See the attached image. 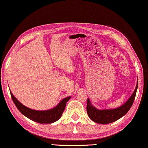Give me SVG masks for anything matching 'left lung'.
<instances>
[{
    "instance_id": "obj_1",
    "label": "left lung",
    "mask_w": 148,
    "mask_h": 148,
    "mask_svg": "<svg viewBox=\"0 0 148 148\" xmlns=\"http://www.w3.org/2000/svg\"><path fill=\"white\" fill-rule=\"evenodd\" d=\"M138 85V81L134 92L130 98L123 105L115 109H111V110H108H108H98V109L91 105V104L90 103V100L88 99L87 104V112L88 117L92 121L97 122V123L106 124L116 121V120L120 119V118L124 116L128 112L130 109L132 107V106L136 97Z\"/></svg>"
}]
</instances>
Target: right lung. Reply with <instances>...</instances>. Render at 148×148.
<instances>
[{
  "label": "right lung",
  "mask_w": 148,
  "mask_h": 148,
  "mask_svg": "<svg viewBox=\"0 0 148 148\" xmlns=\"http://www.w3.org/2000/svg\"><path fill=\"white\" fill-rule=\"evenodd\" d=\"M10 92L14 103L20 112L29 119L40 124H51L60 119L65 110L66 103L71 98V97L65 98L56 107L51 110L38 111L27 108L16 99L10 90Z\"/></svg>",
  "instance_id": "obj_1"
}]
</instances>
